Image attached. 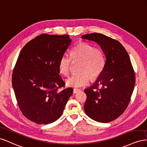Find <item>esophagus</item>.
Instances as JSON below:
<instances>
[{
  "label": "esophagus",
  "instance_id": "1",
  "mask_svg": "<svg viewBox=\"0 0 147 147\" xmlns=\"http://www.w3.org/2000/svg\"><path fill=\"white\" fill-rule=\"evenodd\" d=\"M80 89H73V93L74 94H76L77 92H78L79 91H80Z\"/></svg>",
  "mask_w": 147,
  "mask_h": 147
}]
</instances>
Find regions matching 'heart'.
<instances>
[{"label": "heart", "instance_id": "b5f03b06", "mask_svg": "<svg viewBox=\"0 0 147 147\" xmlns=\"http://www.w3.org/2000/svg\"><path fill=\"white\" fill-rule=\"evenodd\" d=\"M81 61L79 70L80 73L73 74L67 79L66 85L72 87H79L87 85L90 77L94 79L102 74L106 64L103 52L87 43H81L71 50L70 56L63 55L58 62L60 73L65 76L69 74L71 62Z\"/></svg>", "mask_w": 147, "mask_h": 147}]
</instances>
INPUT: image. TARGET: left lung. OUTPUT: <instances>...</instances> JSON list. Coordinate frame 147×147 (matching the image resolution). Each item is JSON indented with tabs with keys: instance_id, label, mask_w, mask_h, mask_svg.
I'll return each mask as SVG.
<instances>
[{
	"instance_id": "left-lung-1",
	"label": "left lung",
	"mask_w": 147,
	"mask_h": 147,
	"mask_svg": "<svg viewBox=\"0 0 147 147\" xmlns=\"http://www.w3.org/2000/svg\"><path fill=\"white\" fill-rule=\"evenodd\" d=\"M82 38L97 42L106 58L102 74L84 90V111L97 122H111L123 114L131 100L136 83L131 60L123 45L111 37L95 32L82 35Z\"/></svg>"
}]
</instances>
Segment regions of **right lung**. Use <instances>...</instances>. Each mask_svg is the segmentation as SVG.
<instances>
[{"instance_id":"add662e5","label":"right lung","mask_w":147,"mask_h":147,"mask_svg":"<svg viewBox=\"0 0 147 147\" xmlns=\"http://www.w3.org/2000/svg\"><path fill=\"white\" fill-rule=\"evenodd\" d=\"M68 35L42 34L21 50L13 68L12 86L18 105L26 118L38 124L57 120L73 92L59 75L58 62L69 47Z\"/></svg>"}]
</instances>
